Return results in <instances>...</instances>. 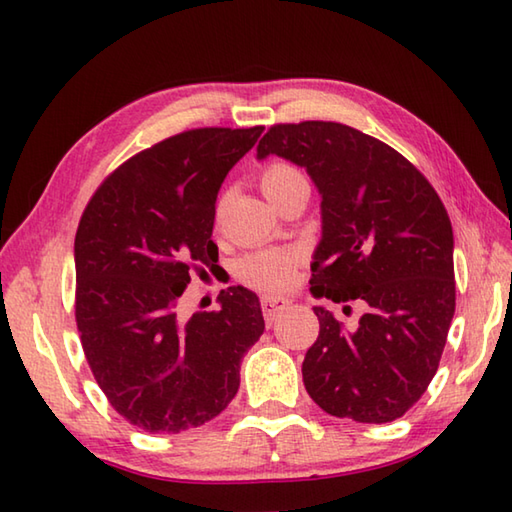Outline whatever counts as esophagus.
<instances>
[{"label":"esophagus","mask_w":512,"mask_h":512,"mask_svg":"<svg viewBox=\"0 0 512 512\" xmlns=\"http://www.w3.org/2000/svg\"><path fill=\"white\" fill-rule=\"evenodd\" d=\"M290 299L288 297H275V295H266L262 297V310H264V317L268 323H273L281 312H284L290 306Z\"/></svg>","instance_id":"obj_1"}]
</instances>
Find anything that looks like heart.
Returning a JSON list of instances; mask_svg holds the SVG:
<instances>
[{
    "mask_svg": "<svg viewBox=\"0 0 512 512\" xmlns=\"http://www.w3.org/2000/svg\"><path fill=\"white\" fill-rule=\"evenodd\" d=\"M262 191L270 202H275L279 195L286 191L308 184L303 173L288 165V162H275L264 169L262 173ZM295 264L297 257L292 253H284V250H273V253H257L248 255L237 266V277L244 284L259 288V290H281L292 284L295 279Z\"/></svg>",
    "mask_w": 512,
    "mask_h": 512,
    "instance_id": "heart-1",
    "label": "heart"
}]
</instances>
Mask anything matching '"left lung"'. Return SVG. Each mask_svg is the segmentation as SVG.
<instances>
[{"mask_svg":"<svg viewBox=\"0 0 512 512\" xmlns=\"http://www.w3.org/2000/svg\"><path fill=\"white\" fill-rule=\"evenodd\" d=\"M268 156L306 169L321 195L310 292L365 306L356 330L312 308L319 339L303 385L330 416L396 420L436 376L455 312L447 209L396 149L341 123L270 127L257 145V160Z\"/></svg>","mask_w":512,"mask_h":512,"instance_id":"8db88e82","label":"left lung"}]
</instances>
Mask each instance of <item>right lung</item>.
<instances>
[{
    "label": "right lung",
    "mask_w": 512,
    "mask_h": 512,
    "mask_svg": "<svg viewBox=\"0 0 512 512\" xmlns=\"http://www.w3.org/2000/svg\"><path fill=\"white\" fill-rule=\"evenodd\" d=\"M264 127H204L123 162L85 206L74 237L76 328L110 405L149 433L222 413L239 363L264 334L259 297L222 290L220 310L182 317L191 268L213 266L215 200Z\"/></svg>",
    "instance_id": "1"
}]
</instances>
